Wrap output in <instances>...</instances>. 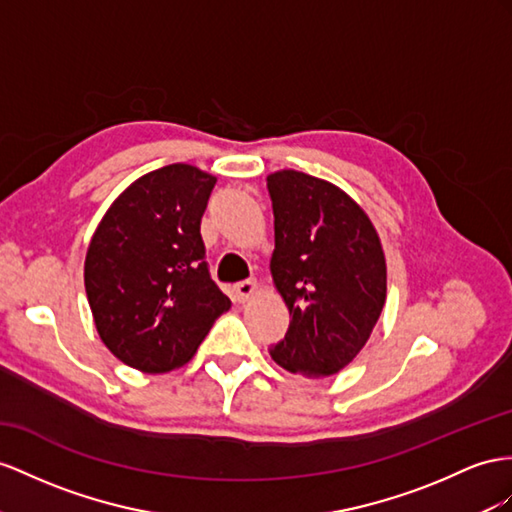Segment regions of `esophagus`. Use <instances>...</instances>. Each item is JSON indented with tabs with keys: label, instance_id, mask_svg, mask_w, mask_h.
Segmentation results:
<instances>
[{
	"label": "esophagus",
	"instance_id": "1",
	"mask_svg": "<svg viewBox=\"0 0 512 512\" xmlns=\"http://www.w3.org/2000/svg\"><path fill=\"white\" fill-rule=\"evenodd\" d=\"M255 292H257V281L255 279L240 281V283L233 285V294H235V300H238V303H246V300L251 298Z\"/></svg>",
	"mask_w": 512,
	"mask_h": 512
}]
</instances>
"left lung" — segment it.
<instances>
[{
	"mask_svg": "<svg viewBox=\"0 0 512 512\" xmlns=\"http://www.w3.org/2000/svg\"><path fill=\"white\" fill-rule=\"evenodd\" d=\"M274 212L272 281L290 309L281 368L307 378L344 370L368 344L387 298L381 238L335 183L285 168L268 175Z\"/></svg>",
	"mask_w": 512,
	"mask_h": 512,
	"instance_id": "1",
	"label": "left lung"
}]
</instances>
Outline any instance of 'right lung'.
Segmentation results:
<instances>
[{
    "label": "right lung",
    "instance_id": "1",
    "mask_svg": "<svg viewBox=\"0 0 512 512\" xmlns=\"http://www.w3.org/2000/svg\"><path fill=\"white\" fill-rule=\"evenodd\" d=\"M214 186L190 164L151 170L116 196L90 238L88 305L101 342L129 368H181L231 307L209 277L201 238Z\"/></svg>",
    "mask_w": 512,
    "mask_h": 512
}]
</instances>
